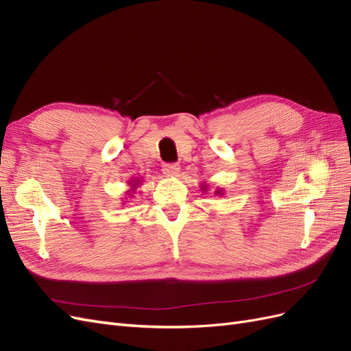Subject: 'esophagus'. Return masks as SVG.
I'll return each mask as SVG.
<instances>
[{
  "instance_id": "34e87169",
  "label": "esophagus",
  "mask_w": 351,
  "mask_h": 351,
  "mask_svg": "<svg viewBox=\"0 0 351 351\" xmlns=\"http://www.w3.org/2000/svg\"><path fill=\"white\" fill-rule=\"evenodd\" d=\"M162 171L167 177H176L180 171V165L178 164H164Z\"/></svg>"
}]
</instances>
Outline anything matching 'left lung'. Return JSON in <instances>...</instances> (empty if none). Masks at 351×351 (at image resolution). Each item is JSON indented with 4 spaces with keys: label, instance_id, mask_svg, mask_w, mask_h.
I'll return each mask as SVG.
<instances>
[{
    "label": "left lung",
    "instance_id": "left-lung-1",
    "mask_svg": "<svg viewBox=\"0 0 351 351\" xmlns=\"http://www.w3.org/2000/svg\"><path fill=\"white\" fill-rule=\"evenodd\" d=\"M200 187H202V192H206V190H208V186H206L205 183H202ZM214 195H215V196H222V195H224V190H222V189H217L215 192H214Z\"/></svg>",
    "mask_w": 351,
    "mask_h": 351
}]
</instances>
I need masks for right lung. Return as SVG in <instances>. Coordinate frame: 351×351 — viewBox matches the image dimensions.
Returning a JSON list of instances; mask_svg holds the SVG:
<instances>
[{
    "mask_svg": "<svg viewBox=\"0 0 351 351\" xmlns=\"http://www.w3.org/2000/svg\"><path fill=\"white\" fill-rule=\"evenodd\" d=\"M127 184L130 186V189L127 190L125 195H132V197H133V193L136 192V189L139 187V186H142V178L141 177H133V178L129 180V183H127Z\"/></svg>",
    "mask_w": 351,
    "mask_h": 351,
    "instance_id": "obj_1",
    "label": "right lung"
}]
</instances>
